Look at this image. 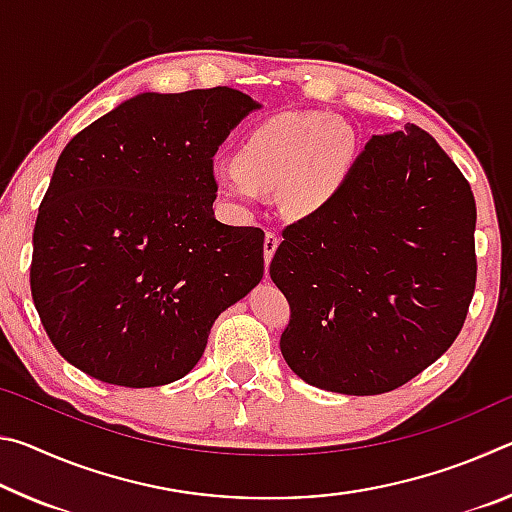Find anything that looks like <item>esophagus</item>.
Listing matches in <instances>:
<instances>
[{
	"mask_svg": "<svg viewBox=\"0 0 512 512\" xmlns=\"http://www.w3.org/2000/svg\"><path fill=\"white\" fill-rule=\"evenodd\" d=\"M277 246H280V237H277L273 230H268L266 235H264V262H266V266L271 264V259L275 255Z\"/></svg>",
	"mask_w": 512,
	"mask_h": 512,
	"instance_id": "esophagus-1",
	"label": "esophagus"
}]
</instances>
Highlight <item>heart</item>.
<instances>
[{
    "label": "heart",
    "mask_w": 512,
    "mask_h": 512,
    "mask_svg": "<svg viewBox=\"0 0 512 512\" xmlns=\"http://www.w3.org/2000/svg\"><path fill=\"white\" fill-rule=\"evenodd\" d=\"M357 155L359 137L343 119L325 112L280 115L244 137L237 160H214L210 180L235 210L246 212L277 192L284 212L305 219L341 192Z\"/></svg>",
    "instance_id": "b5f03b06"
}]
</instances>
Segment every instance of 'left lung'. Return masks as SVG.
Returning <instances> with one entry per match:
<instances>
[{
	"instance_id": "obj_1",
	"label": "left lung",
	"mask_w": 512,
	"mask_h": 512,
	"mask_svg": "<svg viewBox=\"0 0 512 512\" xmlns=\"http://www.w3.org/2000/svg\"><path fill=\"white\" fill-rule=\"evenodd\" d=\"M470 183L422 128L375 135L323 210L282 232L280 339L307 384L379 395L443 357L476 284Z\"/></svg>"
}]
</instances>
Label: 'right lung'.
<instances>
[{
  "label": "right lung",
  "mask_w": 512,
  "mask_h": 512,
  "mask_svg": "<svg viewBox=\"0 0 512 512\" xmlns=\"http://www.w3.org/2000/svg\"><path fill=\"white\" fill-rule=\"evenodd\" d=\"M262 103L142 92L72 137L33 230L31 296L60 357L99 381L185 377L264 275V232L216 221L214 153Z\"/></svg>",
  "instance_id": "add662e5"
}]
</instances>
